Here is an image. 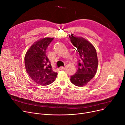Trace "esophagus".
Masks as SVG:
<instances>
[{
	"instance_id": "esophagus-1",
	"label": "esophagus",
	"mask_w": 125,
	"mask_h": 125,
	"mask_svg": "<svg viewBox=\"0 0 125 125\" xmlns=\"http://www.w3.org/2000/svg\"><path fill=\"white\" fill-rule=\"evenodd\" d=\"M64 67L61 66V67H60V68H59V69H60V70H63L64 69Z\"/></svg>"
}]
</instances>
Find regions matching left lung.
Segmentation results:
<instances>
[{"label":"left lung","mask_w":125,"mask_h":125,"mask_svg":"<svg viewBox=\"0 0 125 125\" xmlns=\"http://www.w3.org/2000/svg\"><path fill=\"white\" fill-rule=\"evenodd\" d=\"M70 42L79 54L78 69L71 76L70 81L76 86H83L94 77L98 67V58L94 46L83 38L69 36Z\"/></svg>","instance_id":"left-lung-1"}]
</instances>
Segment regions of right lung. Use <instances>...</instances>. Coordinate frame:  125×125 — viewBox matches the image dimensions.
I'll return each instance as SVG.
<instances>
[{
  "instance_id": "add662e5",
  "label": "right lung",
  "mask_w": 125,
  "mask_h": 125,
  "mask_svg": "<svg viewBox=\"0 0 125 125\" xmlns=\"http://www.w3.org/2000/svg\"><path fill=\"white\" fill-rule=\"evenodd\" d=\"M53 39L47 37L37 41L28 50L25 57V68L28 75L40 85L51 84L57 76V73L52 71L46 55V50Z\"/></svg>"
}]
</instances>
